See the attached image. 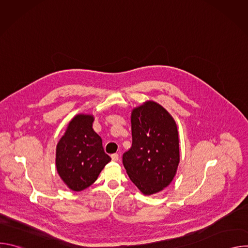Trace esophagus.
Wrapping results in <instances>:
<instances>
[{
  "label": "esophagus",
  "mask_w": 248,
  "mask_h": 248,
  "mask_svg": "<svg viewBox=\"0 0 248 248\" xmlns=\"http://www.w3.org/2000/svg\"><path fill=\"white\" fill-rule=\"evenodd\" d=\"M111 157H112V160H113V161H114V162H117V161H118V160H119V155H118V154H117V153H115V154H113V155H112V156H111Z\"/></svg>",
  "instance_id": "esophagus-1"
}]
</instances>
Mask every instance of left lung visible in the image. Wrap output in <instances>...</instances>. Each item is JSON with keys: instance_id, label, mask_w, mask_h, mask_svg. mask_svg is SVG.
I'll return each instance as SVG.
<instances>
[{"instance_id": "obj_1", "label": "left lung", "mask_w": 248, "mask_h": 248, "mask_svg": "<svg viewBox=\"0 0 248 248\" xmlns=\"http://www.w3.org/2000/svg\"><path fill=\"white\" fill-rule=\"evenodd\" d=\"M132 145L123 155L130 181L147 195L172 181L180 163L175 122L161 105L148 101L131 113Z\"/></svg>"}]
</instances>
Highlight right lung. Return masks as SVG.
<instances>
[{"instance_id":"add662e5","label":"right lung","mask_w":248,"mask_h":248,"mask_svg":"<svg viewBox=\"0 0 248 248\" xmlns=\"http://www.w3.org/2000/svg\"><path fill=\"white\" fill-rule=\"evenodd\" d=\"M90 115H78L68 124L57 145L56 166L63 183L75 191L90 186L111 161L101 137L93 130Z\"/></svg>"}]
</instances>
